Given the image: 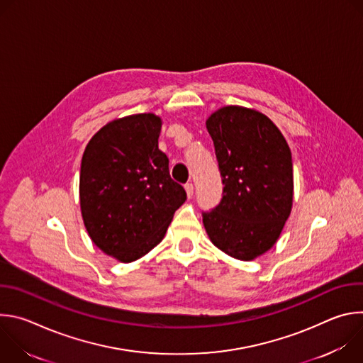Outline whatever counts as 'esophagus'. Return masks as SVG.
Segmentation results:
<instances>
[{"label": "esophagus", "mask_w": 363, "mask_h": 363, "mask_svg": "<svg viewBox=\"0 0 363 363\" xmlns=\"http://www.w3.org/2000/svg\"><path fill=\"white\" fill-rule=\"evenodd\" d=\"M185 192H186V196L191 198L194 195V185L192 184H186L185 185Z\"/></svg>", "instance_id": "esophagus-1"}]
</instances>
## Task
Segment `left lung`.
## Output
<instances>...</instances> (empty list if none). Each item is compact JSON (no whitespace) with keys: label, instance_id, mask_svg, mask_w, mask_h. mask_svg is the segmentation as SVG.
I'll return each mask as SVG.
<instances>
[{"label":"left lung","instance_id":"obj_1","mask_svg":"<svg viewBox=\"0 0 363 363\" xmlns=\"http://www.w3.org/2000/svg\"><path fill=\"white\" fill-rule=\"evenodd\" d=\"M224 184L223 199L202 213L216 247L242 262L269 251L293 206V162L279 128L262 112L224 106L205 122Z\"/></svg>","mask_w":363,"mask_h":363}]
</instances>
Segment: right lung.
<instances>
[{"label": "right lung", "instance_id": "obj_1", "mask_svg": "<svg viewBox=\"0 0 363 363\" xmlns=\"http://www.w3.org/2000/svg\"><path fill=\"white\" fill-rule=\"evenodd\" d=\"M162 119L138 113L115 119L89 140L80 168V210L91 241L130 263L157 247L185 189L169 175L160 150Z\"/></svg>", "mask_w": 363, "mask_h": 363}]
</instances>
